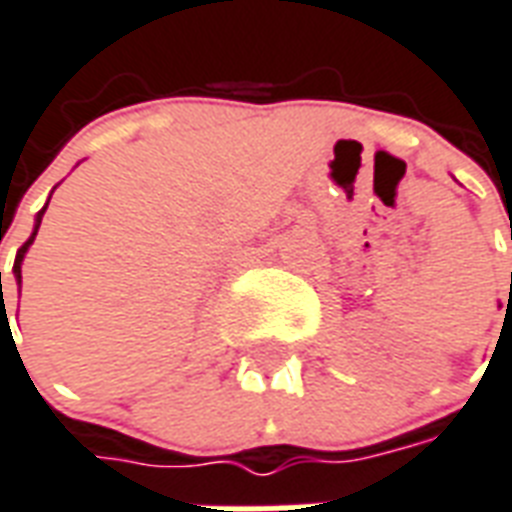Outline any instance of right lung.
Returning a JSON list of instances; mask_svg holds the SVG:
<instances>
[{
  "label": "right lung",
  "mask_w": 512,
  "mask_h": 512,
  "mask_svg": "<svg viewBox=\"0 0 512 512\" xmlns=\"http://www.w3.org/2000/svg\"><path fill=\"white\" fill-rule=\"evenodd\" d=\"M48 208V206H45ZM45 208L43 211H40V214H37V222H34V233L32 236H29V241H26L24 246H21V249H18V255H15V266H13V274H15V279H18V282H21V263H24V255H26V249H29V244H32L34 241V236H37V230H40V222H43V214H45ZM0 285H2V271H0Z\"/></svg>",
  "instance_id": "obj_1"
}]
</instances>
